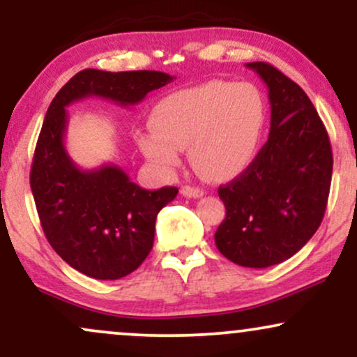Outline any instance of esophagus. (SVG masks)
I'll use <instances>...</instances> for the list:
<instances>
[{
    "label": "esophagus",
    "mask_w": 357,
    "mask_h": 357,
    "mask_svg": "<svg viewBox=\"0 0 357 357\" xmlns=\"http://www.w3.org/2000/svg\"><path fill=\"white\" fill-rule=\"evenodd\" d=\"M181 195L186 196V198H202V196L204 195V191L199 190V188L183 186L181 188Z\"/></svg>",
    "instance_id": "obj_1"
}]
</instances>
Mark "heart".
I'll list each match as a JSON object with an SVG mask.
<instances>
[{
    "label": "heart",
    "mask_w": 357,
    "mask_h": 357,
    "mask_svg": "<svg viewBox=\"0 0 357 357\" xmlns=\"http://www.w3.org/2000/svg\"><path fill=\"white\" fill-rule=\"evenodd\" d=\"M267 124V102L248 82L210 80L159 102L153 126L139 134V147L162 171L181 162L190 149L192 166L221 181L243 173L257 158Z\"/></svg>",
    "instance_id": "b5f03b06"
}]
</instances>
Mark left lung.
<instances>
[{
	"label": "left lung",
	"mask_w": 357,
	"mask_h": 357,
	"mask_svg": "<svg viewBox=\"0 0 357 357\" xmlns=\"http://www.w3.org/2000/svg\"><path fill=\"white\" fill-rule=\"evenodd\" d=\"M268 89L270 134L253 162L218 195L227 218L216 248L233 264L267 268L296 255L326 213L333 149L317 110L296 82L264 61L247 63Z\"/></svg>",
	"instance_id": "left-lung-1"
}]
</instances>
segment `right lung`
<instances>
[{
	"instance_id": "add662e5",
	"label": "right lung",
	"mask_w": 357,
	"mask_h": 357,
	"mask_svg": "<svg viewBox=\"0 0 357 357\" xmlns=\"http://www.w3.org/2000/svg\"><path fill=\"white\" fill-rule=\"evenodd\" d=\"M173 79L155 70L87 68L59 90L47 110L31 166V192L47 240L84 275L117 280L134 272L153 250L158 213L173 202L178 188L142 190L116 165L82 169L65 147V109L89 97L129 107Z\"/></svg>"
}]
</instances>
